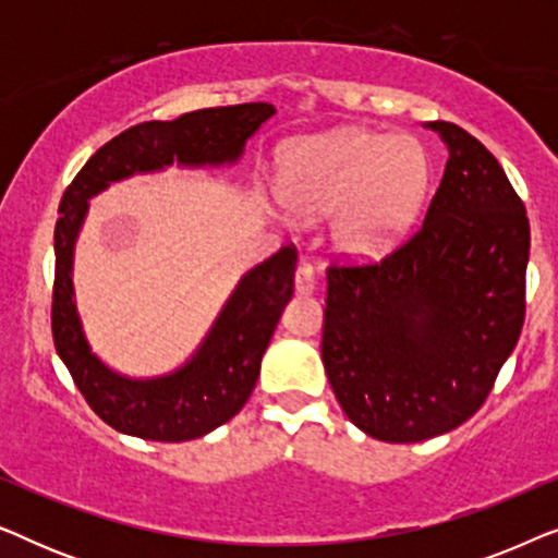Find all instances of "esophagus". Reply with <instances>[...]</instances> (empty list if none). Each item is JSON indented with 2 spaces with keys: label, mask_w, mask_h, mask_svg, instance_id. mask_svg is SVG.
<instances>
[{
  "label": "esophagus",
  "mask_w": 558,
  "mask_h": 558,
  "mask_svg": "<svg viewBox=\"0 0 558 558\" xmlns=\"http://www.w3.org/2000/svg\"><path fill=\"white\" fill-rule=\"evenodd\" d=\"M294 289L296 294H312L315 289V271L310 264H300V269L294 274Z\"/></svg>",
  "instance_id": "obj_1"
}]
</instances>
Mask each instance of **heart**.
<instances>
[{"instance_id": "b5f03b06", "label": "heart", "mask_w": 558, "mask_h": 558, "mask_svg": "<svg viewBox=\"0 0 558 558\" xmlns=\"http://www.w3.org/2000/svg\"><path fill=\"white\" fill-rule=\"evenodd\" d=\"M429 190V157L409 136L368 129L300 142L281 159L279 197L296 218H332V241L353 258H378L403 239Z\"/></svg>"}]
</instances>
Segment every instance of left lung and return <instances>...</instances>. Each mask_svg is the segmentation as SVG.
Segmentation results:
<instances>
[{
    "mask_svg": "<svg viewBox=\"0 0 558 558\" xmlns=\"http://www.w3.org/2000/svg\"><path fill=\"white\" fill-rule=\"evenodd\" d=\"M426 126L449 159L422 226L376 264L327 269V380L357 429L399 445L452 432L483 407L525 317L523 201L475 136Z\"/></svg>",
    "mask_w": 558,
    "mask_h": 558,
    "instance_id": "8db88e82",
    "label": "left lung"
}]
</instances>
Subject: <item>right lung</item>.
Wrapping results in <instances>:
<instances>
[{
  "label": "right lung",
  "instance_id": "1",
  "mask_svg": "<svg viewBox=\"0 0 558 558\" xmlns=\"http://www.w3.org/2000/svg\"><path fill=\"white\" fill-rule=\"evenodd\" d=\"M274 113L277 109L271 104H239L190 111L172 121H144L106 142L60 201L52 340L88 407L121 434L151 441H187L239 414L254 391L281 310L294 292L296 248L292 243L281 246L243 274L203 345L182 368L159 378H126L90 353L73 300V246L88 213V197L111 182L165 170L172 162L233 165L248 136Z\"/></svg>",
  "mask_w": 558,
  "mask_h": 558
}]
</instances>
